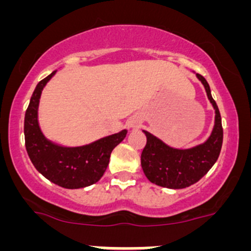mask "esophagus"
Instances as JSON below:
<instances>
[{"instance_id":"34e87169","label":"esophagus","mask_w":251,"mask_h":251,"mask_svg":"<svg viewBox=\"0 0 251 251\" xmlns=\"http://www.w3.org/2000/svg\"><path fill=\"white\" fill-rule=\"evenodd\" d=\"M127 126L130 128H138L141 126V120L137 118V116H133L130 120L127 121Z\"/></svg>"}]
</instances>
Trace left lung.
<instances>
[{"label":"left lung","mask_w":251,"mask_h":251,"mask_svg":"<svg viewBox=\"0 0 251 251\" xmlns=\"http://www.w3.org/2000/svg\"><path fill=\"white\" fill-rule=\"evenodd\" d=\"M203 83L206 96L215 109V124L204 143L187 149L168 146L165 142L144 131L147 144L141 155V165L147 178L156 186L182 189L198 182L214 166L220 155L224 140L221 115L214 100L207 81L196 74Z\"/></svg>","instance_id":"left-lung-1"}]
</instances>
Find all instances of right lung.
Instances as JSON below:
<instances>
[{
	"instance_id": "add662e5",
	"label": "right lung",
	"mask_w": 251,
	"mask_h": 251,
	"mask_svg": "<svg viewBox=\"0 0 251 251\" xmlns=\"http://www.w3.org/2000/svg\"><path fill=\"white\" fill-rule=\"evenodd\" d=\"M54 74L40 81L32 93L24 119L25 147L35 169L50 182L68 189L85 188L100 181L111 151L126 137L127 130L78 147H64L47 140L40 128L37 113L42 90Z\"/></svg>"
}]
</instances>
